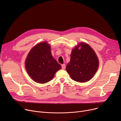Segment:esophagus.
Returning a JSON list of instances; mask_svg holds the SVG:
<instances>
[{
  "label": "esophagus",
  "instance_id": "1",
  "mask_svg": "<svg viewBox=\"0 0 121 121\" xmlns=\"http://www.w3.org/2000/svg\"><path fill=\"white\" fill-rule=\"evenodd\" d=\"M66 68V65L65 64H62V69H64Z\"/></svg>",
  "mask_w": 121,
  "mask_h": 121
}]
</instances>
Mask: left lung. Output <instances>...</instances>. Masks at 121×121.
Segmentation results:
<instances>
[{
	"mask_svg": "<svg viewBox=\"0 0 121 121\" xmlns=\"http://www.w3.org/2000/svg\"><path fill=\"white\" fill-rule=\"evenodd\" d=\"M81 47V49L79 48ZM99 59L93 49L85 43H78L72 51L66 69L71 78L78 82L90 80L97 72Z\"/></svg>",
	"mask_w": 121,
	"mask_h": 121,
	"instance_id": "obj_1",
	"label": "left lung"
}]
</instances>
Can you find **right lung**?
Returning a JSON list of instances; mask_svg holds the SVG:
<instances>
[{
    "label": "right lung",
    "instance_id": "obj_1",
    "mask_svg": "<svg viewBox=\"0 0 121 121\" xmlns=\"http://www.w3.org/2000/svg\"><path fill=\"white\" fill-rule=\"evenodd\" d=\"M50 50V46L46 41L41 42L30 50L25 60V69L28 74L39 83L49 82L56 72L61 69Z\"/></svg>",
    "mask_w": 121,
    "mask_h": 121
}]
</instances>
